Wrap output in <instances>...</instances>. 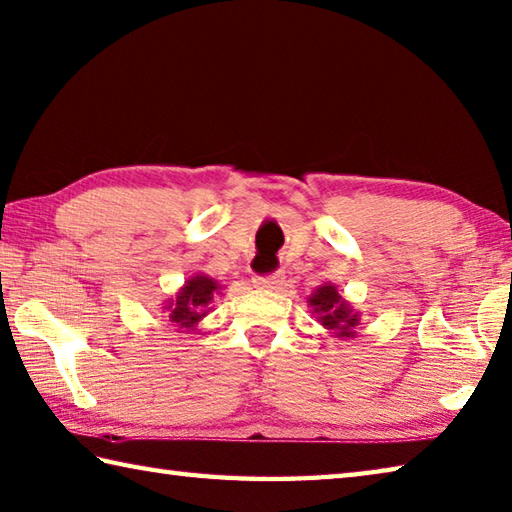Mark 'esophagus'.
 <instances>
[{"label": "esophagus", "instance_id": "obj_1", "mask_svg": "<svg viewBox=\"0 0 512 512\" xmlns=\"http://www.w3.org/2000/svg\"><path fill=\"white\" fill-rule=\"evenodd\" d=\"M286 282V277L282 273H275V275H266V277H255V286L259 288H282Z\"/></svg>", "mask_w": 512, "mask_h": 512}]
</instances>
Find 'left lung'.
Returning <instances> with one entry per match:
<instances>
[{"label": "left lung", "instance_id": "8db88e82", "mask_svg": "<svg viewBox=\"0 0 512 512\" xmlns=\"http://www.w3.org/2000/svg\"><path fill=\"white\" fill-rule=\"evenodd\" d=\"M308 306L313 308L319 324L328 328L335 337H353L355 326L359 324V313L346 299L337 293V286L324 284L315 288L308 297Z\"/></svg>", "mask_w": 512, "mask_h": 512}]
</instances>
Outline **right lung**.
Masks as SVG:
<instances>
[{"label":"right lung","mask_w":512,"mask_h":512,"mask_svg":"<svg viewBox=\"0 0 512 512\" xmlns=\"http://www.w3.org/2000/svg\"><path fill=\"white\" fill-rule=\"evenodd\" d=\"M222 286L217 284V279L208 275H195L179 288L175 299L168 302V319L177 328L195 330V326L210 313V302H213L215 293H219Z\"/></svg>","instance_id":"obj_1"}]
</instances>
